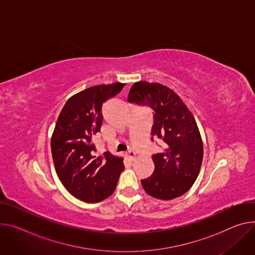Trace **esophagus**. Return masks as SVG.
Masks as SVG:
<instances>
[{
	"label": "esophagus",
	"instance_id": "obj_1",
	"mask_svg": "<svg viewBox=\"0 0 255 255\" xmlns=\"http://www.w3.org/2000/svg\"><path fill=\"white\" fill-rule=\"evenodd\" d=\"M127 158L129 159V160H134V158H135V152L133 151V150H129L128 151V153H127Z\"/></svg>",
	"mask_w": 255,
	"mask_h": 255
}]
</instances>
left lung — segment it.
<instances>
[{
    "instance_id": "left-lung-1",
    "label": "left lung",
    "mask_w": 255,
    "mask_h": 255,
    "mask_svg": "<svg viewBox=\"0 0 255 255\" xmlns=\"http://www.w3.org/2000/svg\"><path fill=\"white\" fill-rule=\"evenodd\" d=\"M128 101L152 109L151 135L165 142L164 151L152 155L154 171L141 180L143 189L161 200L186 193L198 177L203 158L201 135L192 113L173 89L156 82H135Z\"/></svg>"
}]
</instances>
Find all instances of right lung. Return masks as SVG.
<instances>
[{"instance_id": "obj_1", "label": "right lung", "mask_w": 255, "mask_h": 255, "mask_svg": "<svg viewBox=\"0 0 255 255\" xmlns=\"http://www.w3.org/2000/svg\"><path fill=\"white\" fill-rule=\"evenodd\" d=\"M124 85L86 88L66 102L58 117L51 138L55 169L65 188L82 201L100 202L111 196L124 170L123 157L109 151L97 155L92 143L103 123V104Z\"/></svg>"}]
</instances>
